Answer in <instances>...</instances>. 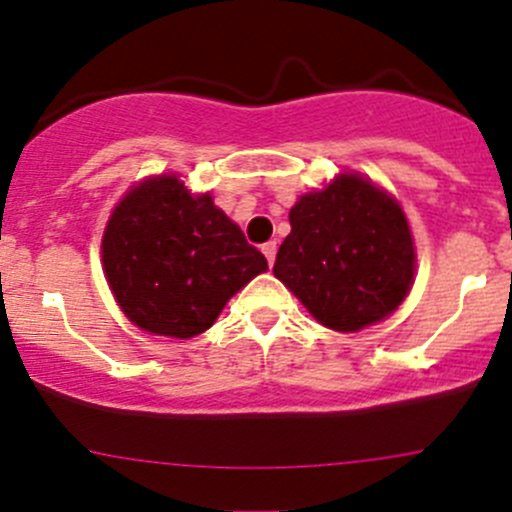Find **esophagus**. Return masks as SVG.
I'll return each mask as SVG.
<instances>
[{
	"mask_svg": "<svg viewBox=\"0 0 512 512\" xmlns=\"http://www.w3.org/2000/svg\"><path fill=\"white\" fill-rule=\"evenodd\" d=\"M262 252H265L267 257V265H275V255H277V242H267V245H262Z\"/></svg>",
	"mask_w": 512,
	"mask_h": 512,
	"instance_id": "obj_1",
	"label": "esophagus"
}]
</instances>
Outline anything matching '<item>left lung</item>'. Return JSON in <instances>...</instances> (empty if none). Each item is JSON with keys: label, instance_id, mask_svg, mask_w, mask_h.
I'll use <instances>...</instances> for the list:
<instances>
[{"label": "left lung", "instance_id": "1", "mask_svg": "<svg viewBox=\"0 0 512 512\" xmlns=\"http://www.w3.org/2000/svg\"><path fill=\"white\" fill-rule=\"evenodd\" d=\"M275 277L334 332L381 322L409 294L414 237L401 205L356 173H342L289 210Z\"/></svg>", "mask_w": 512, "mask_h": 512}]
</instances>
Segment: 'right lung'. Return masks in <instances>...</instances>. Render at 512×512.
I'll use <instances>...</instances> for the list:
<instances>
[{
    "instance_id": "1",
    "label": "right lung",
    "mask_w": 512,
    "mask_h": 512,
    "mask_svg": "<svg viewBox=\"0 0 512 512\" xmlns=\"http://www.w3.org/2000/svg\"><path fill=\"white\" fill-rule=\"evenodd\" d=\"M101 257L123 314L143 332L175 339L213 327L227 299L267 270L210 193L193 195L178 175H156L123 195Z\"/></svg>"
}]
</instances>
